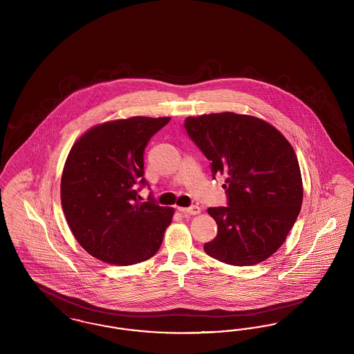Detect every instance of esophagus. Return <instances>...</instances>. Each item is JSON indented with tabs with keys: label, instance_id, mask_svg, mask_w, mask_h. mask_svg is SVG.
<instances>
[{
	"label": "esophagus",
	"instance_id": "34e87169",
	"mask_svg": "<svg viewBox=\"0 0 354 354\" xmlns=\"http://www.w3.org/2000/svg\"><path fill=\"white\" fill-rule=\"evenodd\" d=\"M180 214H185V215H196L201 212V208L198 205H191V207H187V208H178Z\"/></svg>",
	"mask_w": 354,
	"mask_h": 354
}]
</instances>
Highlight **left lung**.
<instances>
[{"mask_svg": "<svg viewBox=\"0 0 354 354\" xmlns=\"http://www.w3.org/2000/svg\"><path fill=\"white\" fill-rule=\"evenodd\" d=\"M185 129L209 160L212 178L225 182L227 207L208 208L218 235L204 251L240 267L268 259L284 243L303 203L292 146L270 123L235 113L189 117Z\"/></svg>", "mask_w": 354, "mask_h": 354, "instance_id": "1", "label": "left lung"}]
</instances>
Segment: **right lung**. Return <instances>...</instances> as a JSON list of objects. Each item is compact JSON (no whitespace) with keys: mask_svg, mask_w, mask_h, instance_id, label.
I'll return each mask as SVG.
<instances>
[{"mask_svg":"<svg viewBox=\"0 0 354 354\" xmlns=\"http://www.w3.org/2000/svg\"><path fill=\"white\" fill-rule=\"evenodd\" d=\"M171 118L120 119L93 127L68 152L61 202L68 227L91 256L109 264L149 260L162 245L174 209L140 203L149 187L143 153Z\"/></svg>","mask_w":354,"mask_h":354,"instance_id":"add662e5","label":"right lung"}]
</instances>
